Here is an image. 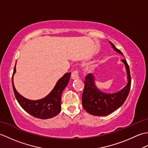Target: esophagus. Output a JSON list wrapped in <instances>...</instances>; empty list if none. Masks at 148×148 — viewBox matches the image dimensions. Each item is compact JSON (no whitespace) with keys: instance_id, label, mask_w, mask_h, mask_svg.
<instances>
[{"instance_id":"1","label":"esophagus","mask_w":148,"mask_h":148,"mask_svg":"<svg viewBox=\"0 0 148 148\" xmlns=\"http://www.w3.org/2000/svg\"><path fill=\"white\" fill-rule=\"evenodd\" d=\"M79 74H78V71L75 70L72 72L71 74V78L72 79H79Z\"/></svg>"}]
</instances>
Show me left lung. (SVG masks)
<instances>
[{
  "instance_id": "1",
  "label": "left lung",
  "mask_w": 148,
  "mask_h": 148,
  "mask_svg": "<svg viewBox=\"0 0 148 148\" xmlns=\"http://www.w3.org/2000/svg\"><path fill=\"white\" fill-rule=\"evenodd\" d=\"M112 48L116 52L123 56L122 52L117 49L111 42ZM127 71V85L118 92L108 93L102 92L96 86L95 77L92 74H88L84 81V88L82 95L83 108L90 114L97 116H108L123 104L129 93L131 86L130 69L126 60H122Z\"/></svg>"
}]
</instances>
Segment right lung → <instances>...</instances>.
<instances>
[{
    "instance_id": "obj_1",
    "label": "right lung",
    "mask_w": 148,
    "mask_h": 148,
    "mask_svg": "<svg viewBox=\"0 0 148 148\" xmlns=\"http://www.w3.org/2000/svg\"><path fill=\"white\" fill-rule=\"evenodd\" d=\"M16 64L12 76V83L16 99L21 108L34 117L39 119L51 118L58 114L61 111L62 93L69 83L71 77V72L65 73L60 78L55 87L48 95L41 99L32 100L25 98L15 88L13 76L16 72Z\"/></svg>"
}]
</instances>
